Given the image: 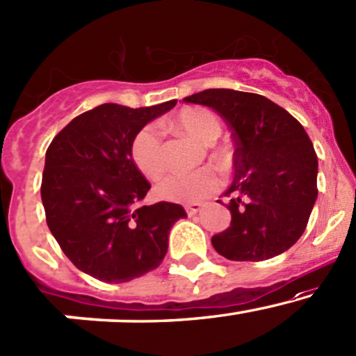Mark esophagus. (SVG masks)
Instances as JSON below:
<instances>
[{
  "label": "esophagus",
  "mask_w": 356,
  "mask_h": 356,
  "mask_svg": "<svg viewBox=\"0 0 356 356\" xmlns=\"http://www.w3.org/2000/svg\"><path fill=\"white\" fill-rule=\"evenodd\" d=\"M201 209H202L201 202H193V204H186V213L189 214V216H194V214H197Z\"/></svg>",
  "instance_id": "1"
}]
</instances>
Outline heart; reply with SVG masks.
Instances as JSON below:
<instances>
[{"label":"heart","instance_id":"heart-1","mask_svg":"<svg viewBox=\"0 0 356 356\" xmlns=\"http://www.w3.org/2000/svg\"><path fill=\"white\" fill-rule=\"evenodd\" d=\"M172 124L197 142L211 143L221 134V123L213 111L204 108H184L172 120ZM134 165L147 179H159L165 170L162 135L154 124L140 128L130 143ZM220 177L211 169H199L186 174H170L155 187L159 199L169 202H194L214 193Z\"/></svg>","mask_w":356,"mask_h":356}]
</instances>
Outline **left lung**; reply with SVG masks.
I'll use <instances>...</instances> for the list:
<instances>
[{
    "label": "left lung",
    "instance_id": "8db88e82",
    "mask_svg": "<svg viewBox=\"0 0 356 356\" xmlns=\"http://www.w3.org/2000/svg\"><path fill=\"white\" fill-rule=\"evenodd\" d=\"M184 103L220 113L235 140V179L225 193L232 225L211 238L214 250L235 261L286 252L306 229L318 197V157L302 124L265 96L235 89H206Z\"/></svg>",
    "mask_w": 356,
    "mask_h": 356
}]
</instances>
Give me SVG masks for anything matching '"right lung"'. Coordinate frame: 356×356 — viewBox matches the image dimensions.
Segmentation results:
<instances>
[{"mask_svg": "<svg viewBox=\"0 0 356 356\" xmlns=\"http://www.w3.org/2000/svg\"><path fill=\"white\" fill-rule=\"evenodd\" d=\"M175 103L101 104L76 116L47 148L40 187L47 225L65 257L97 280L128 282L157 268L170 228L187 216L174 202L138 206L150 184L130 157L136 131Z\"/></svg>", "mask_w": 356, "mask_h": 356, "instance_id": "right-lung-1", "label": "right lung"}]
</instances>
